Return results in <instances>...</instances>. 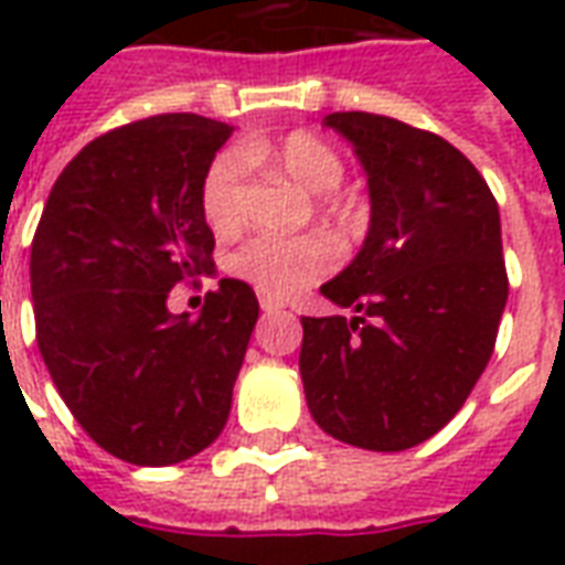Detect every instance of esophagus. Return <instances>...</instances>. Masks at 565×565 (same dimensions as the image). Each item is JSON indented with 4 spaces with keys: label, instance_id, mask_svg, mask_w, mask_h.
<instances>
[{
    "label": "esophagus",
    "instance_id": "1",
    "mask_svg": "<svg viewBox=\"0 0 565 565\" xmlns=\"http://www.w3.org/2000/svg\"><path fill=\"white\" fill-rule=\"evenodd\" d=\"M259 308L263 311H278V308H284L281 299H275V296H259Z\"/></svg>",
    "mask_w": 565,
    "mask_h": 565
}]
</instances>
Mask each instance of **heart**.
<instances>
[{"mask_svg":"<svg viewBox=\"0 0 565 565\" xmlns=\"http://www.w3.org/2000/svg\"><path fill=\"white\" fill-rule=\"evenodd\" d=\"M247 162L269 166L271 172L318 196L320 209L344 221L351 205L332 190L342 184L344 162L330 141L315 132H290L278 141H250L238 150L217 153L202 178L199 205L214 233H235L245 221V184ZM335 245L327 235L306 233L294 238L278 235H254L245 245L235 247L226 269L235 278L254 284L266 296H290L308 284L320 281L335 266Z\"/></svg>","mask_w":565,"mask_h":565,"instance_id":"heart-1","label":"heart"}]
</instances>
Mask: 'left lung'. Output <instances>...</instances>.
<instances>
[{
  "mask_svg": "<svg viewBox=\"0 0 565 565\" xmlns=\"http://www.w3.org/2000/svg\"><path fill=\"white\" fill-rule=\"evenodd\" d=\"M369 178L372 221L354 263L320 287L354 318H302L311 417L354 448L436 436L481 379L509 299L499 205L450 141L393 117L335 111Z\"/></svg>",
  "mask_w": 565,
  "mask_h": 565,
  "instance_id": "1",
  "label": "left lung"
}]
</instances>
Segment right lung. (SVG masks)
Masks as SVG:
<instances>
[{
	"instance_id": "right-lung-1",
	"label": "right lung",
	"mask_w": 565,
	"mask_h": 565,
	"mask_svg": "<svg viewBox=\"0 0 565 565\" xmlns=\"http://www.w3.org/2000/svg\"><path fill=\"white\" fill-rule=\"evenodd\" d=\"M233 127L157 115L93 139L56 178L32 238L35 342L84 433L136 466H172L221 436L259 302L221 278L199 318L174 284L211 275L199 190Z\"/></svg>"
}]
</instances>
